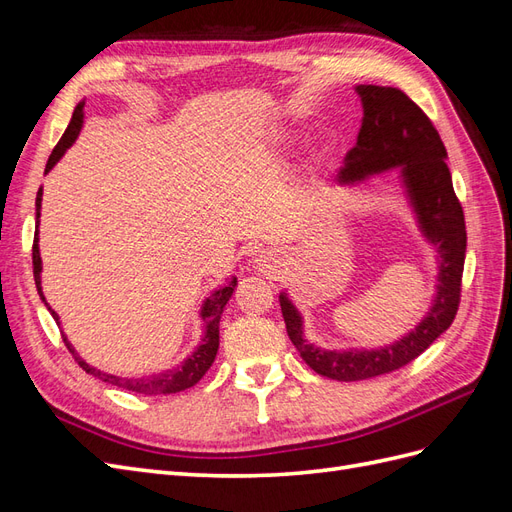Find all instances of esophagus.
I'll list each match as a JSON object with an SVG mask.
<instances>
[{
  "label": "esophagus",
  "mask_w": 512,
  "mask_h": 512,
  "mask_svg": "<svg viewBox=\"0 0 512 512\" xmlns=\"http://www.w3.org/2000/svg\"><path fill=\"white\" fill-rule=\"evenodd\" d=\"M284 256L280 252H262L256 258V269L262 273H273L277 271V267H282Z\"/></svg>",
  "instance_id": "esophagus-1"
}]
</instances>
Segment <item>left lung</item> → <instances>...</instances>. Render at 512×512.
Masks as SVG:
<instances>
[{
  "label": "left lung",
  "mask_w": 512,
  "mask_h": 512,
  "mask_svg": "<svg viewBox=\"0 0 512 512\" xmlns=\"http://www.w3.org/2000/svg\"><path fill=\"white\" fill-rule=\"evenodd\" d=\"M363 123L356 145L348 151L339 183L363 181L399 166L410 205L423 237L438 247L440 273L436 297L414 331L378 350H324L303 335V318L286 292L280 305L286 331L301 359L316 374L339 382L389 374L414 361L451 327L461 301V275L466 260V220L446 166V147L431 119L401 89L359 85Z\"/></svg>",
  "instance_id": "obj_1"
}]
</instances>
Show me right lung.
Segmentation results:
<instances>
[{
  "label": "right lung",
  "mask_w": 512,
  "mask_h": 512,
  "mask_svg": "<svg viewBox=\"0 0 512 512\" xmlns=\"http://www.w3.org/2000/svg\"><path fill=\"white\" fill-rule=\"evenodd\" d=\"M83 106H85V102H79V106L74 108L72 119L68 123L64 136L59 138V143L55 145L53 153L49 156V162H46V173H49V170L59 162V158L64 156L66 149L76 141V136H79L81 126H83ZM40 207H42V188L38 190V196H36V222L38 224H40ZM32 258H34V280H36L38 294H40V299L44 301V305L49 307V303H46L44 294H42V282H40L42 258H40V247H38V230H36V235H34ZM235 286H237V277H232L230 284L215 290L211 297L203 303V307H200V318H203V322L207 324L203 342H200V346L181 365H177L173 369L160 371V374H151V376H143V378H119V376H113V374H106V371H100L96 367L87 365L79 356V352L72 348V344L68 342V337L64 333H61V337H64V344L72 352L74 361L79 363L87 371V374H91V376L102 380V382H108V384H113V386H119V389H126V391H132V393H141V395H170V393H179V391H185V389H190V386H194L200 378L207 374V369L215 361V354H218V348H220V318H222V312H224L228 299L232 297V292H235ZM49 312L55 318V322L59 324V316L53 312L51 307H49Z\"/></svg>",
  "instance_id": "obj_1"
}]
</instances>
